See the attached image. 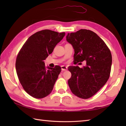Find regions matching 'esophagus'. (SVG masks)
Listing matches in <instances>:
<instances>
[{
  "label": "esophagus",
  "mask_w": 126,
  "mask_h": 126,
  "mask_svg": "<svg viewBox=\"0 0 126 126\" xmlns=\"http://www.w3.org/2000/svg\"><path fill=\"white\" fill-rule=\"evenodd\" d=\"M61 69L62 71H66L68 70V68L64 65L61 66Z\"/></svg>",
  "instance_id": "obj_1"
}]
</instances>
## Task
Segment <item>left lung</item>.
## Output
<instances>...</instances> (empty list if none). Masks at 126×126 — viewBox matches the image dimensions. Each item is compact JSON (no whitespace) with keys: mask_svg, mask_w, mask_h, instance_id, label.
Here are the masks:
<instances>
[{"mask_svg":"<svg viewBox=\"0 0 126 126\" xmlns=\"http://www.w3.org/2000/svg\"><path fill=\"white\" fill-rule=\"evenodd\" d=\"M66 41L74 51V62L86 61V65L70 66L68 84L74 95L87 99L94 95L107 82L110 75L112 57L105 43L92 31L81 29L68 33Z\"/></svg>","mask_w":126,"mask_h":126,"instance_id":"obj_1","label":"left lung"}]
</instances>
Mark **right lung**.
Masks as SVG:
<instances>
[{"instance_id": "add662e5", "label": "right lung", "mask_w": 126, "mask_h": 126, "mask_svg": "<svg viewBox=\"0 0 126 126\" xmlns=\"http://www.w3.org/2000/svg\"><path fill=\"white\" fill-rule=\"evenodd\" d=\"M65 34L50 30L37 32L29 37L18 53L16 69L19 80L34 98H44L52 92L61 68L56 65L47 69L44 61Z\"/></svg>"}]
</instances>
